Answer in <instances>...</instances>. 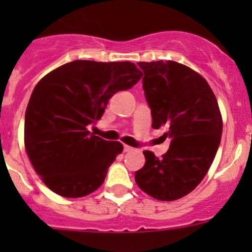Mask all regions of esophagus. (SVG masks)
<instances>
[{"instance_id": "1", "label": "esophagus", "mask_w": 252, "mask_h": 252, "mask_svg": "<svg viewBox=\"0 0 252 252\" xmlns=\"http://www.w3.org/2000/svg\"><path fill=\"white\" fill-rule=\"evenodd\" d=\"M133 151V147L128 146V145H124V152H130Z\"/></svg>"}]
</instances>
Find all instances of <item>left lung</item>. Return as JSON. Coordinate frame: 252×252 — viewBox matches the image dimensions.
<instances>
[{"label": "left lung", "instance_id": "8db88e82", "mask_svg": "<svg viewBox=\"0 0 252 252\" xmlns=\"http://www.w3.org/2000/svg\"><path fill=\"white\" fill-rule=\"evenodd\" d=\"M142 86L151 108L152 128H166L171 139L162 157L144 151L146 162L135 172L144 192L161 201H174L191 192L207 174L222 136L217 98L206 79L174 61L139 62Z\"/></svg>", "mask_w": 252, "mask_h": 252}]
</instances>
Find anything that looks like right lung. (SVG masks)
<instances>
[{
    "instance_id": "obj_1",
    "label": "right lung",
    "mask_w": 252,
    "mask_h": 252,
    "mask_svg": "<svg viewBox=\"0 0 252 252\" xmlns=\"http://www.w3.org/2000/svg\"><path fill=\"white\" fill-rule=\"evenodd\" d=\"M142 77L131 62L73 61L45 75L25 112L24 145L35 172L63 197H83L102 185L108 167L123 151L89 131L108 100Z\"/></svg>"
}]
</instances>
